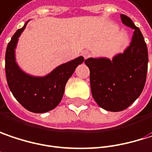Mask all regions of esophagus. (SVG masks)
Wrapping results in <instances>:
<instances>
[{
	"label": "esophagus",
	"mask_w": 152,
	"mask_h": 152,
	"mask_svg": "<svg viewBox=\"0 0 152 152\" xmlns=\"http://www.w3.org/2000/svg\"><path fill=\"white\" fill-rule=\"evenodd\" d=\"M82 55H83V56L85 59H87L88 57H90V52H89V51H87V50L83 51V52H82Z\"/></svg>",
	"instance_id": "esophagus-1"
}]
</instances>
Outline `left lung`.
Instances as JSON below:
<instances>
[{
  "label": "left lung",
  "mask_w": 152,
  "mask_h": 152,
  "mask_svg": "<svg viewBox=\"0 0 152 152\" xmlns=\"http://www.w3.org/2000/svg\"><path fill=\"white\" fill-rule=\"evenodd\" d=\"M122 22L134 29L130 45L112 60L106 57L85 60L90 69L92 96L108 111L127 109L145 87L148 68V50L140 29L130 17L121 15Z\"/></svg>",
  "instance_id": "left-lung-1"
}]
</instances>
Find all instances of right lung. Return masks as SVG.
Wrapping results in <instances>:
<instances>
[{
	"mask_svg": "<svg viewBox=\"0 0 152 152\" xmlns=\"http://www.w3.org/2000/svg\"><path fill=\"white\" fill-rule=\"evenodd\" d=\"M28 21L15 33L7 45L5 56L6 77L13 96L26 110L34 113H44L56 108L61 102L68 80L84 58L79 56L62 63L44 76L25 73L15 61V48Z\"/></svg>",
	"mask_w": 152,
	"mask_h": 152,
	"instance_id": "obj_1",
	"label": "right lung"
}]
</instances>
